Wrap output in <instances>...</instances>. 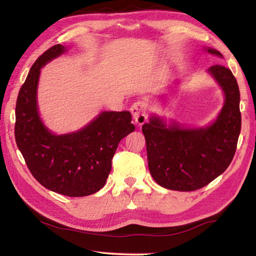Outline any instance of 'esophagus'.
<instances>
[{"mask_svg": "<svg viewBox=\"0 0 256 256\" xmlns=\"http://www.w3.org/2000/svg\"><path fill=\"white\" fill-rule=\"evenodd\" d=\"M131 112L136 124H144L146 118H148V105L144 102L138 100L132 105Z\"/></svg>", "mask_w": 256, "mask_h": 256, "instance_id": "34e87169", "label": "esophagus"}]
</instances>
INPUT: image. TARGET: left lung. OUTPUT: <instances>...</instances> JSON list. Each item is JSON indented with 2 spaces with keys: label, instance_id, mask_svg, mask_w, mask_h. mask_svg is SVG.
<instances>
[{
  "label": "left lung",
  "instance_id": "obj_1",
  "mask_svg": "<svg viewBox=\"0 0 256 256\" xmlns=\"http://www.w3.org/2000/svg\"><path fill=\"white\" fill-rule=\"evenodd\" d=\"M206 52L222 58L216 50ZM208 71L226 97L214 123L182 128L177 124L167 126L154 116L142 125L150 174L164 188L182 192L201 188L222 174L235 154L242 126L240 88L232 71L224 66H212Z\"/></svg>",
  "mask_w": 256,
  "mask_h": 256
}]
</instances>
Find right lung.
Masks as SVG:
<instances>
[{
    "instance_id": "add662e5",
    "label": "right lung",
    "mask_w": 256,
    "mask_h": 256,
    "mask_svg": "<svg viewBox=\"0 0 256 256\" xmlns=\"http://www.w3.org/2000/svg\"><path fill=\"white\" fill-rule=\"evenodd\" d=\"M66 52L54 45L30 68L16 106L14 136L30 172L44 188L66 196H86L106 183L120 141L133 132L130 112H102L80 131L55 136L38 115L40 68Z\"/></svg>"
}]
</instances>
